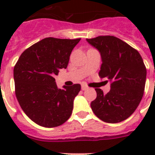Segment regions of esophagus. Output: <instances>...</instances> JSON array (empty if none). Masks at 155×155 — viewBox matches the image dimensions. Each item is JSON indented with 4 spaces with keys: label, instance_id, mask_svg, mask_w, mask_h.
Masks as SVG:
<instances>
[{
    "label": "esophagus",
    "instance_id": "esophagus-1",
    "mask_svg": "<svg viewBox=\"0 0 155 155\" xmlns=\"http://www.w3.org/2000/svg\"><path fill=\"white\" fill-rule=\"evenodd\" d=\"M81 88H82L83 91H85V90H87L88 87H87V85L85 84H82V86H81Z\"/></svg>",
    "mask_w": 155,
    "mask_h": 155
}]
</instances>
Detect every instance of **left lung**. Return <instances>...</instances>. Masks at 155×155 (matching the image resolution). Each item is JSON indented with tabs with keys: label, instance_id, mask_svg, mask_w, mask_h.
I'll return each instance as SVG.
<instances>
[{
	"label": "left lung",
	"instance_id": "8db88e82",
	"mask_svg": "<svg viewBox=\"0 0 155 155\" xmlns=\"http://www.w3.org/2000/svg\"><path fill=\"white\" fill-rule=\"evenodd\" d=\"M87 42L101 54L99 75L111 83L107 94L95 89L97 97L91 108L104 122H120L132 115L143 97L147 79L143 59L137 51L114 36H99Z\"/></svg>",
	"mask_w": 155,
	"mask_h": 155
}]
</instances>
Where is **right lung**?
<instances>
[{"instance_id":"obj_1","label":"right lung","mask_w":155,"mask_h":155,"mask_svg":"<svg viewBox=\"0 0 155 155\" xmlns=\"http://www.w3.org/2000/svg\"><path fill=\"white\" fill-rule=\"evenodd\" d=\"M80 41L46 38L21 54L13 69L15 94L21 108L38 125L53 128L69 119L80 84L58 88L54 75L68 67Z\"/></svg>"}]
</instances>
